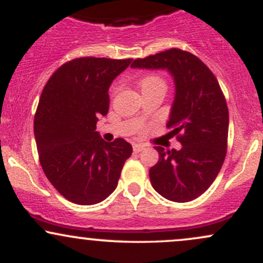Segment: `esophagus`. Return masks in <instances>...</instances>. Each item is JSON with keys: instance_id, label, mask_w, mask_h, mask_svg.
<instances>
[{"instance_id": "1", "label": "esophagus", "mask_w": 263, "mask_h": 263, "mask_svg": "<svg viewBox=\"0 0 263 263\" xmlns=\"http://www.w3.org/2000/svg\"><path fill=\"white\" fill-rule=\"evenodd\" d=\"M144 149V146L143 144H140V143H136V144H134V151L136 153H138V152H141V151H143Z\"/></svg>"}]
</instances>
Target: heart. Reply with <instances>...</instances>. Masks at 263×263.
Segmentation results:
<instances>
[{
  "label": "heart",
  "instance_id": "1",
  "mask_svg": "<svg viewBox=\"0 0 263 263\" xmlns=\"http://www.w3.org/2000/svg\"><path fill=\"white\" fill-rule=\"evenodd\" d=\"M152 86H165V83L164 80H163V78L157 74H148V75H144V77L140 80L141 90L147 89V87H152Z\"/></svg>",
  "mask_w": 263,
  "mask_h": 263
}]
</instances>
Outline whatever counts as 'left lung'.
Returning <instances> with one entry per match:
<instances>
[{"mask_svg":"<svg viewBox=\"0 0 263 263\" xmlns=\"http://www.w3.org/2000/svg\"><path fill=\"white\" fill-rule=\"evenodd\" d=\"M131 66L167 69L173 75L176 98L167 127L182 149L155 147L159 161L149 179L168 200H194L218 177L228 149L229 110L218 79L197 55L179 48L137 58Z\"/></svg>","mask_w":263,"mask_h":263,"instance_id":"8db88e82","label":"left lung"}]
</instances>
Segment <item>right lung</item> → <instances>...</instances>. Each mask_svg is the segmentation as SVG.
<instances>
[{
	"label": "right lung",
	"mask_w": 263,
	"mask_h": 263,
	"mask_svg": "<svg viewBox=\"0 0 263 263\" xmlns=\"http://www.w3.org/2000/svg\"><path fill=\"white\" fill-rule=\"evenodd\" d=\"M132 59L83 57L69 60L45 84L34 115L39 162L48 180L69 201L92 205L116 189L132 146L105 142L96 122L107 115L108 87Z\"/></svg>",
	"instance_id": "right-lung-1"
}]
</instances>
